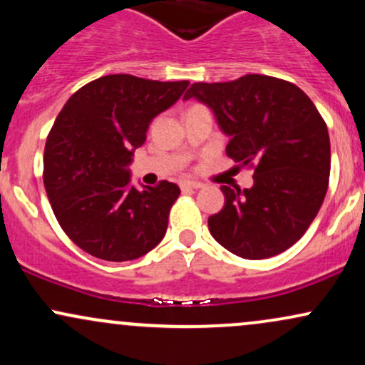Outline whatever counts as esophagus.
Returning <instances> with one entry per match:
<instances>
[{
  "label": "esophagus",
  "instance_id": "obj_1",
  "mask_svg": "<svg viewBox=\"0 0 365 365\" xmlns=\"http://www.w3.org/2000/svg\"><path fill=\"white\" fill-rule=\"evenodd\" d=\"M180 187H182L183 190H187V188H202L204 183L194 182V180H183V182H180Z\"/></svg>",
  "mask_w": 365,
  "mask_h": 365
}]
</instances>
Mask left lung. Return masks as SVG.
<instances>
[{"instance_id":"obj_1","label":"left lung","mask_w":365,"mask_h":365,"mask_svg":"<svg viewBox=\"0 0 365 365\" xmlns=\"http://www.w3.org/2000/svg\"><path fill=\"white\" fill-rule=\"evenodd\" d=\"M207 104L230 137L226 154L254 168L252 188L223 185L225 206L207 220L211 235L244 259H267L299 242L329 183L328 127L295 83L249 73L232 82L192 83L183 99Z\"/></svg>"}]
</instances>
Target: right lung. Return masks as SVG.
<instances>
[{"instance_id":"add662e5","label":"right lung","mask_w":365,"mask_h":365,"mask_svg":"<svg viewBox=\"0 0 365 365\" xmlns=\"http://www.w3.org/2000/svg\"><path fill=\"white\" fill-rule=\"evenodd\" d=\"M187 87L188 81L104 75L63 106L46 140L43 178L63 232L87 254L132 261L165 237L178 185L161 180L137 190L127 166L154 116Z\"/></svg>"}]
</instances>
